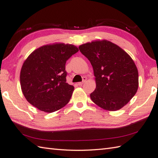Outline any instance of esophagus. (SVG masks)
Returning a JSON list of instances; mask_svg holds the SVG:
<instances>
[{
    "instance_id": "esophagus-1",
    "label": "esophagus",
    "mask_w": 158,
    "mask_h": 158,
    "mask_svg": "<svg viewBox=\"0 0 158 158\" xmlns=\"http://www.w3.org/2000/svg\"><path fill=\"white\" fill-rule=\"evenodd\" d=\"M86 80H87L86 77H84L83 79V81H82V82H79V83H78V85H79V86H82L83 84L86 81Z\"/></svg>"
}]
</instances>
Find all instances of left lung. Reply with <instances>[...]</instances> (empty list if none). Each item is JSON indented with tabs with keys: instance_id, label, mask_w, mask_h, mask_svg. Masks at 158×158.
<instances>
[{
	"instance_id": "obj_1",
	"label": "left lung",
	"mask_w": 158,
	"mask_h": 158,
	"mask_svg": "<svg viewBox=\"0 0 158 158\" xmlns=\"http://www.w3.org/2000/svg\"><path fill=\"white\" fill-rule=\"evenodd\" d=\"M79 49L90 61L96 77V88L90 94L91 100L108 111L122 108L139 86L138 71L131 57L105 40L84 44Z\"/></svg>"
}]
</instances>
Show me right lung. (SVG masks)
Here are the masks:
<instances>
[{
  "instance_id": "right-lung-1",
  "label": "right lung",
  "mask_w": 158,
  "mask_h": 158,
  "mask_svg": "<svg viewBox=\"0 0 158 158\" xmlns=\"http://www.w3.org/2000/svg\"><path fill=\"white\" fill-rule=\"evenodd\" d=\"M77 47L56 43L35 50L23 62L20 73L22 92L40 110L53 112L68 104L74 87L67 83L66 62Z\"/></svg>"
}]
</instances>
